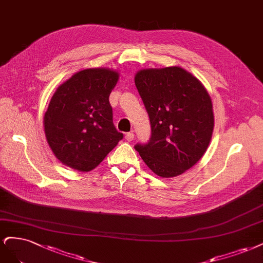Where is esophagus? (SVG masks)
I'll return each instance as SVG.
<instances>
[{"label": "esophagus", "mask_w": 263, "mask_h": 263, "mask_svg": "<svg viewBox=\"0 0 263 263\" xmlns=\"http://www.w3.org/2000/svg\"><path fill=\"white\" fill-rule=\"evenodd\" d=\"M125 140H126V141H129V142L133 141V140H134V133H133V132L126 133V134H125Z\"/></svg>", "instance_id": "esophagus-1"}]
</instances>
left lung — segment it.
I'll list each match as a JSON object with an SVG mask.
<instances>
[{
  "label": "left lung",
  "mask_w": 263,
  "mask_h": 263,
  "mask_svg": "<svg viewBox=\"0 0 263 263\" xmlns=\"http://www.w3.org/2000/svg\"><path fill=\"white\" fill-rule=\"evenodd\" d=\"M134 82L152 129L149 142L137 144L135 149L157 176L183 174L204 155L213 134V105L206 88L180 66L142 69Z\"/></svg>",
  "instance_id": "8db88e82"
}]
</instances>
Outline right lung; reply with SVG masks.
Here are the masks:
<instances>
[{
  "instance_id": "obj_1",
  "label": "right lung",
  "mask_w": 263,
  "mask_h": 263,
  "mask_svg": "<svg viewBox=\"0 0 263 263\" xmlns=\"http://www.w3.org/2000/svg\"><path fill=\"white\" fill-rule=\"evenodd\" d=\"M118 80L116 70L86 69L54 91L44 116V129L50 148L63 165L90 172L123 138L115 128L109 104Z\"/></svg>"
}]
</instances>
